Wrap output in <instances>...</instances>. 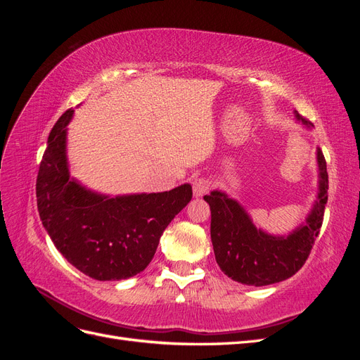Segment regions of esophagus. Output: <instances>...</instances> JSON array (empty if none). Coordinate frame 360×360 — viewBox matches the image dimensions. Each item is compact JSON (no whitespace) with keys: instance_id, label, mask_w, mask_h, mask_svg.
<instances>
[{"instance_id":"esophagus-1","label":"esophagus","mask_w":360,"mask_h":360,"mask_svg":"<svg viewBox=\"0 0 360 360\" xmlns=\"http://www.w3.org/2000/svg\"><path fill=\"white\" fill-rule=\"evenodd\" d=\"M192 184H193V195L197 198L202 197V195H205L212 188V183L207 180V179H204V177H197V179L193 180Z\"/></svg>"}]
</instances>
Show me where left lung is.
Wrapping results in <instances>:
<instances>
[{
  "label": "left lung",
  "mask_w": 360,
  "mask_h": 360,
  "mask_svg": "<svg viewBox=\"0 0 360 360\" xmlns=\"http://www.w3.org/2000/svg\"><path fill=\"white\" fill-rule=\"evenodd\" d=\"M294 115L307 127L309 120ZM319 195L307 221L288 236H274L257 228L243 207L225 192L212 191L204 200L212 212L210 236L216 263L233 281L263 287L291 278L308 259L323 224L329 176L323 151L317 148Z\"/></svg>",
  "instance_id": "8db88e82"
}]
</instances>
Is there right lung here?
I'll list each match as a JSON object with an SVG mask.
<instances>
[{
	"mask_svg": "<svg viewBox=\"0 0 360 360\" xmlns=\"http://www.w3.org/2000/svg\"><path fill=\"white\" fill-rule=\"evenodd\" d=\"M73 110L52 127L36 183L37 209L51 240L72 266L97 281H120L143 271L160 236L192 200V186L158 193L108 197L70 177L66 155Z\"/></svg>",
	"mask_w": 360,
	"mask_h": 360,
	"instance_id": "right-lung-1",
	"label": "right lung"
}]
</instances>
